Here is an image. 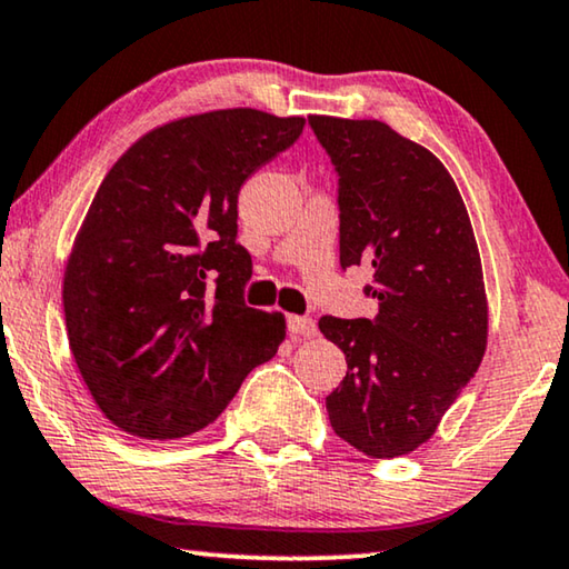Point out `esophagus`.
I'll return each mask as SVG.
<instances>
[{
    "instance_id": "esophagus-1",
    "label": "esophagus",
    "mask_w": 569,
    "mask_h": 569,
    "mask_svg": "<svg viewBox=\"0 0 569 569\" xmlns=\"http://www.w3.org/2000/svg\"><path fill=\"white\" fill-rule=\"evenodd\" d=\"M288 332L293 337H313L317 335V325L309 317H288Z\"/></svg>"
}]
</instances>
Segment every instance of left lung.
<instances>
[{
	"mask_svg": "<svg viewBox=\"0 0 569 569\" xmlns=\"http://www.w3.org/2000/svg\"><path fill=\"white\" fill-rule=\"evenodd\" d=\"M339 176V262L368 266L376 319L321 317L347 376L327 396L335 435L378 460L435 435L478 370L488 299L472 224L435 152L378 120L311 114Z\"/></svg>",
	"mask_w": 569,
	"mask_h": 569,
	"instance_id": "left-lung-1",
	"label": "left lung"
}]
</instances>
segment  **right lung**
Instances as JSON below:
<instances>
[{"label": "right lung", "mask_w": 569, "mask_h": 569, "mask_svg": "<svg viewBox=\"0 0 569 569\" xmlns=\"http://www.w3.org/2000/svg\"><path fill=\"white\" fill-rule=\"evenodd\" d=\"M303 117L217 109L160 124L101 181L63 276L76 368L127 435L178 439L214 421L286 339L250 309L240 186L291 148Z\"/></svg>", "instance_id": "right-lung-1"}]
</instances>
